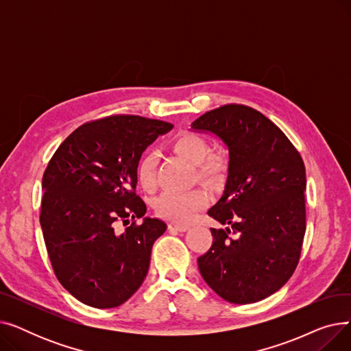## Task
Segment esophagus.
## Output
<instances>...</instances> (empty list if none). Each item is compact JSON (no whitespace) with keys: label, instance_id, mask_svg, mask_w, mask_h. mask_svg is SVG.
I'll use <instances>...</instances> for the list:
<instances>
[{"label":"esophagus","instance_id":"esophagus-1","mask_svg":"<svg viewBox=\"0 0 351 351\" xmlns=\"http://www.w3.org/2000/svg\"><path fill=\"white\" fill-rule=\"evenodd\" d=\"M168 228H169V230H176V232H186V230L189 229V226H188V225L175 223V222L169 223V225H168Z\"/></svg>","mask_w":351,"mask_h":351}]
</instances>
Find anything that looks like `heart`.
<instances>
[{
	"instance_id": "b5f03b06",
	"label": "heart",
	"mask_w": 351,
	"mask_h": 351,
	"mask_svg": "<svg viewBox=\"0 0 351 351\" xmlns=\"http://www.w3.org/2000/svg\"><path fill=\"white\" fill-rule=\"evenodd\" d=\"M172 146L176 154L185 158L191 163L197 166V173L202 179L216 180L223 171V165L217 158L210 156L209 142L199 134L182 132L172 141ZM141 186L146 191H151L156 185V156L155 154H146L138 166L136 172ZM209 193L196 188L186 192L165 191L155 202V212L166 219L176 220V222H189V220L208 205Z\"/></svg>"
}]
</instances>
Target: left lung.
<instances>
[{
    "mask_svg": "<svg viewBox=\"0 0 351 351\" xmlns=\"http://www.w3.org/2000/svg\"><path fill=\"white\" fill-rule=\"evenodd\" d=\"M192 128L215 134L229 149L225 192L208 215L230 229H210L213 242L197 257L199 271L226 302L263 300L290 279L300 259L303 159L280 128L246 105L212 109Z\"/></svg>",
    "mask_w": 351,
    "mask_h": 351,
    "instance_id": "8db88e82",
    "label": "left lung"
}]
</instances>
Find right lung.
<instances>
[{
    "instance_id": "1",
    "label": "right lung",
    "mask_w": 351,
    "mask_h": 351,
    "mask_svg": "<svg viewBox=\"0 0 351 351\" xmlns=\"http://www.w3.org/2000/svg\"><path fill=\"white\" fill-rule=\"evenodd\" d=\"M172 128L138 115L106 117L77 128L52 155L40 223L55 276L84 304L118 307L145 280L166 225L151 217L136 225L146 213L136 172L142 152Z\"/></svg>"
}]
</instances>
